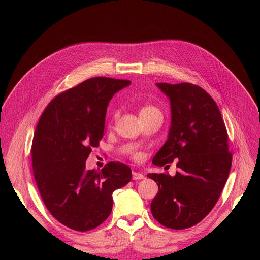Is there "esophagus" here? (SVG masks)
<instances>
[{"instance_id": "1", "label": "esophagus", "mask_w": 260, "mask_h": 260, "mask_svg": "<svg viewBox=\"0 0 260 260\" xmlns=\"http://www.w3.org/2000/svg\"><path fill=\"white\" fill-rule=\"evenodd\" d=\"M132 179L133 180H142L144 179V175L141 174V172H138V171H135L132 174Z\"/></svg>"}]
</instances>
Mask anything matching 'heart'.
Returning a JSON list of instances; mask_svg holds the SVG:
<instances>
[{
  "label": "heart",
  "mask_w": 260,
  "mask_h": 260,
  "mask_svg": "<svg viewBox=\"0 0 260 260\" xmlns=\"http://www.w3.org/2000/svg\"><path fill=\"white\" fill-rule=\"evenodd\" d=\"M152 112H159L155 106L152 105H144L140 111V115L141 114H146V113H152Z\"/></svg>",
  "instance_id": "b5f03b06"
}]
</instances>
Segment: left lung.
I'll return each instance as SVG.
<instances>
[{"label": "left lung", "mask_w": 260, "mask_h": 260, "mask_svg": "<svg viewBox=\"0 0 260 260\" xmlns=\"http://www.w3.org/2000/svg\"><path fill=\"white\" fill-rule=\"evenodd\" d=\"M156 85L170 101L171 124L153 164L176 160L178 171L175 177L147 175L158 185L151 210L160 224L182 230L198 224L216 205L230 174L232 154L222 116L205 90L187 82Z\"/></svg>", "instance_id": "8db88e82"}]
</instances>
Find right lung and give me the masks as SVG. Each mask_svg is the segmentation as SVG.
<instances>
[{
	"mask_svg": "<svg viewBox=\"0 0 260 260\" xmlns=\"http://www.w3.org/2000/svg\"><path fill=\"white\" fill-rule=\"evenodd\" d=\"M129 80L95 77L62 92L46 106L32 141V169L46 208L60 223L89 231L111 215L113 192L130 182L125 164L111 161L101 171L85 160L103 138L106 109Z\"/></svg>",
	"mask_w": 260,
	"mask_h": 260,
	"instance_id": "1",
	"label": "right lung"
}]
</instances>
